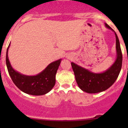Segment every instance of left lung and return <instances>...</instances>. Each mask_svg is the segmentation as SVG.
I'll return each instance as SVG.
<instances>
[{
	"mask_svg": "<svg viewBox=\"0 0 128 128\" xmlns=\"http://www.w3.org/2000/svg\"><path fill=\"white\" fill-rule=\"evenodd\" d=\"M105 26L107 28L114 32L108 24H105ZM114 34L117 57L113 65L106 71L102 73H94L88 69L71 62L77 85L84 92L89 94H96L104 91L110 88L118 78L122 66V56L119 39L115 32Z\"/></svg>",
	"mask_w": 128,
	"mask_h": 128,
	"instance_id": "8db88e82",
	"label": "left lung"
}]
</instances>
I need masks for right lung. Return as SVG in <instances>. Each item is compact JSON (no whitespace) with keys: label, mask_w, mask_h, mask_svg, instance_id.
I'll use <instances>...</instances> for the list:
<instances>
[{"label":"right lung","mask_w":128,"mask_h":128,"mask_svg":"<svg viewBox=\"0 0 128 128\" xmlns=\"http://www.w3.org/2000/svg\"><path fill=\"white\" fill-rule=\"evenodd\" d=\"M9 46L7 50L6 64L9 75L15 86L29 95H42L48 93L56 83V74L61 59L51 62L36 76H25L15 70L12 67L8 57Z\"/></svg>","instance_id":"add662e5"}]
</instances>
